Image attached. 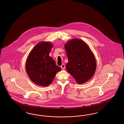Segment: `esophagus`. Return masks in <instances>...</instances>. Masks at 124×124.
I'll use <instances>...</instances> for the list:
<instances>
[{"label":"esophagus","instance_id":"obj_1","mask_svg":"<svg viewBox=\"0 0 124 124\" xmlns=\"http://www.w3.org/2000/svg\"><path fill=\"white\" fill-rule=\"evenodd\" d=\"M60 67H61L62 70H64V68H65V65H64V64H62L60 66Z\"/></svg>","mask_w":124,"mask_h":124}]
</instances>
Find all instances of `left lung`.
Instances as JSON below:
<instances>
[{
    "label": "left lung",
    "instance_id": "left-lung-1",
    "mask_svg": "<svg viewBox=\"0 0 124 124\" xmlns=\"http://www.w3.org/2000/svg\"><path fill=\"white\" fill-rule=\"evenodd\" d=\"M68 59L67 71L77 83L83 84L94 75L96 63L94 54L86 44L79 39H72L64 45Z\"/></svg>",
    "mask_w": 124,
    "mask_h": 124
}]
</instances>
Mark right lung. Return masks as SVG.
Listing matches in <instances>:
<instances>
[{"label":"right lung","mask_w":124,"mask_h":124,"mask_svg":"<svg viewBox=\"0 0 124 124\" xmlns=\"http://www.w3.org/2000/svg\"><path fill=\"white\" fill-rule=\"evenodd\" d=\"M53 44L49 42L38 44L29 54L25 64L27 75L32 82L41 86L49 85L61 68L49 56Z\"/></svg>","instance_id":"right-lung-1"}]
</instances>
